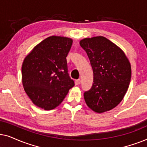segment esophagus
<instances>
[{
    "instance_id": "34e87169",
    "label": "esophagus",
    "mask_w": 147,
    "mask_h": 147,
    "mask_svg": "<svg viewBox=\"0 0 147 147\" xmlns=\"http://www.w3.org/2000/svg\"><path fill=\"white\" fill-rule=\"evenodd\" d=\"M81 83V80L80 79H78V80H76L75 81V84L76 85H79Z\"/></svg>"
}]
</instances>
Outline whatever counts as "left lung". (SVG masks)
<instances>
[{"label":"left lung","instance_id":"left-lung-1","mask_svg":"<svg viewBox=\"0 0 147 147\" xmlns=\"http://www.w3.org/2000/svg\"><path fill=\"white\" fill-rule=\"evenodd\" d=\"M87 53L94 73L91 89L84 92L88 107L98 113L115 108L126 93L131 67L123 51L102 36L85 38L80 42Z\"/></svg>","mask_w":147,"mask_h":147}]
</instances>
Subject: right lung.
<instances>
[{"instance_id": "obj_1", "label": "right lung", "mask_w": 147, "mask_h": 147, "mask_svg": "<svg viewBox=\"0 0 147 147\" xmlns=\"http://www.w3.org/2000/svg\"><path fill=\"white\" fill-rule=\"evenodd\" d=\"M72 43L70 38L51 36L36 45L24 59V90L38 107L54 109L75 85L68 74L66 60Z\"/></svg>"}]
</instances>
